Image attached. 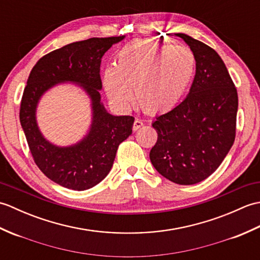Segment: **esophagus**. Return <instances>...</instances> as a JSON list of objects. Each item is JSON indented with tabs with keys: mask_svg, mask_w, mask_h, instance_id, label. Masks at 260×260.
<instances>
[{
	"mask_svg": "<svg viewBox=\"0 0 260 260\" xmlns=\"http://www.w3.org/2000/svg\"><path fill=\"white\" fill-rule=\"evenodd\" d=\"M143 125H144V124H143V121L139 118H136L134 120V124H133V131H137L139 128H141Z\"/></svg>",
	"mask_w": 260,
	"mask_h": 260,
	"instance_id": "esophagus-1",
	"label": "esophagus"
}]
</instances>
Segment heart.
I'll return each instance as SVG.
<instances>
[{
	"instance_id": "b5f03b06",
	"label": "heart",
	"mask_w": 260,
	"mask_h": 260,
	"mask_svg": "<svg viewBox=\"0 0 260 260\" xmlns=\"http://www.w3.org/2000/svg\"><path fill=\"white\" fill-rule=\"evenodd\" d=\"M194 73L196 57L187 47L134 40L118 51L115 66L105 69L103 82L117 107H129L133 87L143 109L163 113L180 102Z\"/></svg>"
}]
</instances>
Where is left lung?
I'll use <instances>...</instances> for the list:
<instances>
[{
  "instance_id": "8db88e82",
  "label": "left lung",
  "mask_w": 260,
  "mask_h": 260,
  "mask_svg": "<svg viewBox=\"0 0 260 260\" xmlns=\"http://www.w3.org/2000/svg\"><path fill=\"white\" fill-rule=\"evenodd\" d=\"M196 57V76L189 95L152 126L157 142L152 147L153 167L181 185L206 180L222 163L236 137L238 93L222 59L212 48L184 33Z\"/></svg>"
}]
</instances>
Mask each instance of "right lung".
Returning <instances> with one entry per match:
<instances>
[{"mask_svg":"<svg viewBox=\"0 0 260 260\" xmlns=\"http://www.w3.org/2000/svg\"><path fill=\"white\" fill-rule=\"evenodd\" d=\"M121 37L91 38L70 43L43 56L32 68L20 106V121L32 157L47 178L67 189L84 191L106 178L121 142L132 134L133 116H113L101 102L102 58ZM75 82L92 99L93 121L88 134L67 148L51 145L35 119L38 99L59 82Z\"/></svg>","mask_w":260,"mask_h":260,"instance_id":"add662e5","label":"right lung"}]
</instances>
